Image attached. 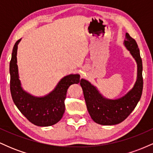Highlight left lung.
<instances>
[{
    "mask_svg": "<svg viewBox=\"0 0 153 153\" xmlns=\"http://www.w3.org/2000/svg\"><path fill=\"white\" fill-rule=\"evenodd\" d=\"M124 45L129 51L137 65L136 82L132 88L124 96L117 99H107L88 80H80V84L89 114L95 122L101 125H115L123 122L134 109L143 93V62L137 44L126 33Z\"/></svg>",
    "mask_w": 153,
    "mask_h": 153,
    "instance_id": "8db88e82",
    "label": "left lung"
}]
</instances>
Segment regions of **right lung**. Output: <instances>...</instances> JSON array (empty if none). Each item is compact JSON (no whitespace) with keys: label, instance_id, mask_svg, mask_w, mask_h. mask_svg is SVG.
<instances>
[{"label":"right lung","instance_id":"right-lung-1","mask_svg":"<svg viewBox=\"0 0 153 153\" xmlns=\"http://www.w3.org/2000/svg\"><path fill=\"white\" fill-rule=\"evenodd\" d=\"M22 39L15 43L10 62V88L12 99L18 109L29 122L39 127L54 125L62 119L68 88L80 82V75L63 77L53 91L44 96H34L23 89L17 65V50Z\"/></svg>","mask_w":153,"mask_h":153}]
</instances>
